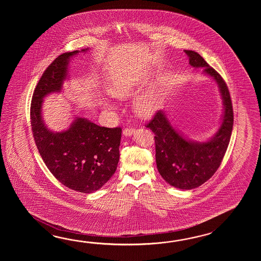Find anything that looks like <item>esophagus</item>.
Instances as JSON below:
<instances>
[{"label":"esophagus","instance_id":"1","mask_svg":"<svg viewBox=\"0 0 261 261\" xmlns=\"http://www.w3.org/2000/svg\"><path fill=\"white\" fill-rule=\"evenodd\" d=\"M134 133V128H124V130H123V134L125 135V136H130V135H133V133Z\"/></svg>","mask_w":261,"mask_h":261}]
</instances>
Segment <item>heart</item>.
Instances as JSON below:
<instances>
[{"mask_svg": "<svg viewBox=\"0 0 261 261\" xmlns=\"http://www.w3.org/2000/svg\"><path fill=\"white\" fill-rule=\"evenodd\" d=\"M137 89L136 82L128 76H119L112 81L108 92L114 98L124 99L134 94ZM161 99V85L159 83L151 85L148 89L139 95L134 101V109L136 114L142 117H149L155 114ZM105 106H110L108 102Z\"/></svg>", "mask_w": 261, "mask_h": 261, "instance_id": "heart-1", "label": "heart"}]
</instances>
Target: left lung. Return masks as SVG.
Wrapping results in <instances>:
<instances>
[{"mask_svg":"<svg viewBox=\"0 0 261 261\" xmlns=\"http://www.w3.org/2000/svg\"><path fill=\"white\" fill-rule=\"evenodd\" d=\"M189 64L204 68L217 81L221 93L224 115L216 135L204 143L188 141L171 125L163 111H158L145 124L155 133V162L161 176L172 187L192 189L205 183L217 172L227 151L233 128L232 102L227 84L204 59L192 50H185Z\"/></svg>","mask_w":261,"mask_h":261,"instance_id":"left-lung-1","label":"left lung"}]
</instances>
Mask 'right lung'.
<instances>
[{
  "label": "right lung",
  "mask_w": 261,
  "mask_h": 261,
  "mask_svg": "<svg viewBox=\"0 0 261 261\" xmlns=\"http://www.w3.org/2000/svg\"><path fill=\"white\" fill-rule=\"evenodd\" d=\"M78 52L61 54L45 69L33 95L31 125L40 155L56 179L72 190L91 193L107 183L117 170L121 128L100 127L77 117L67 130L52 133L42 119L43 98L61 91L69 60Z\"/></svg>",
  "instance_id": "1"
}]
</instances>
